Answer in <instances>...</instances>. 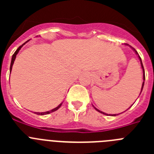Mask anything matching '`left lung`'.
Returning a JSON list of instances; mask_svg holds the SVG:
<instances>
[{"instance_id": "8db88e82", "label": "left lung", "mask_w": 154, "mask_h": 154, "mask_svg": "<svg viewBox=\"0 0 154 154\" xmlns=\"http://www.w3.org/2000/svg\"><path fill=\"white\" fill-rule=\"evenodd\" d=\"M126 45H129L128 44H126ZM130 46V48H131L133 50V51H135V53H136V55H138V58H139V59H140V65H141V68H142V69H143V84H142V87H141V91H140V93H141V92H142V90H143V85H144V81H145V72H144V69H143V63H142V60H141V58H140V55H138V53H137V51H136L135 49H134V48H133V47H131V46L130 45H129ZM93 107H94V109H95L96 110V111H98V112H101V113H103V114H104V115H106V116H108V114L107 113H106V112H102V111H100V110H99L98 109H96V107L94 106H93ZM116 116V115H119V114H109V116Z\"/></svg>"}]
</instances>
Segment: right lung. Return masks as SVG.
I'll return each mask as SVG.
<instances>
[{
  "mask_svg": "<svg viewBox=\"0 0 154 154\" xmlns=\"http://www.w3.org/2000/svg\"><path fill=\"white\" fill-rule=\"evenodd\" d=\"M30 40H28L26 42H24V44L23 45H21V46H20V47L18 48H17V50H16L15 51V52L14 53V55H12V58H11V66H10V72H11V70H12V66H13V64H14V60H15V58H16V55H17V53L19 52V51H20V50H21V48L23 47V45H25L27 43V42H29ZM62 103H60V104L58 105V106L57 107H55V109H51V110H50V111H47V112H35V114H37V115H41V116H44V115H46V114H48V113H51V112H55V111H56V110H58V109L60 108L61 107V106H62Z\"/></svg>",
  "mask_w": 154,
  "mask_h": 154,
  "instance_id": "1",
  "label": "right lung"
}]
</instances>
